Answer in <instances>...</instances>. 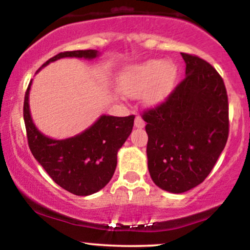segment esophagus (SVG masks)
<instances>
[{
  "label": "esophagus",
  "instance_id": "esophagus-1",
  "mask_svg": "<svg viewBox=\"0 0 250 250\" xmlns=\"http://www.w3.org/2000/svg\"><path fill=\"white\" fill-rule=\"evenodd\" d=\"M145 121L142 120L141 116H136L135 117V127L136 128H143L145 127Z\"/></svg>",
  "mask_w": 250,
  "mask_h": 250
}]
</instances>
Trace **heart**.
<instances>
[{"label": "heart", "instance_id": "obj_1", "mask_svg": "<svg viewBox=\"0 0 250 250\" xmlns=\"http://www.w3.org/2000/svg\"><path fill=\"white\" fill-rule=\"evenodd\" d=\"M176 75V65L173 62L151 60L129 68L123 75L121 89L128 96H137L145 91L146 103L155 105L169 95Z\"/></svg>", "mask_w": 250, "mask_h": 250}]
</instances>
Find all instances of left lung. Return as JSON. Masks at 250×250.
<instances>
[{"label": "left lung", "instance_id": "obj_1", "mask_svg": "<svg viewBox=\"0 0 250 250\" xmlns=\"http://www.w3.org/2000/svg\"><path fill=\"white\" fill-rule=\"evenodd\" d=\"M186 77L159 105L143 111L148 169L155 185L181 194L205 181L226 147L228 95L207 61L181 53Z\"/></svg>", "mask_w": 250, "mask_h": 250}]
</instances>
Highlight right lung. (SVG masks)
<instances>
[{
	"instance_id": "add662e5",
	"label": "right lung",
	"mask_w": 250,
	"mask_h": 250,
	"mask_svg": "<svg viewBox=\"0 0 250 250\" xmlns=\"http://www.w3.org/2000/svg\"><path fill=\"white\" fill-rule=\"evenodd\" d=\"M96 56L99 53L93 49L64 51L43 63L41 68L62 57L91 60ZM30 84L31 81L24 95L23 117L31 154L53 181L69 193L87 196L101 190L113 177L117 151L133 130L135 116L102 115L91 127L76 136L65 140L50 139L43 135L31 120Z\"/></svg>"
}]
</instances>
